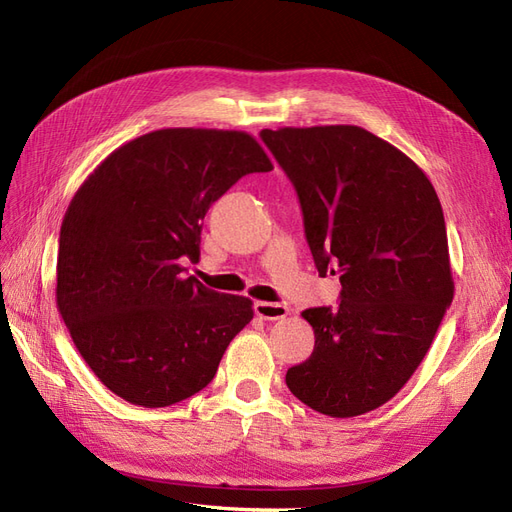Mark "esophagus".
I'll list each match as a JSON object with an SVG mask.
<instances>
[{
    "instance_id": "obj_1",
    "label": "esophagus",
    "mask_w": 512,
    "mask_h": 512,
    "mask_svg": "<svg viewBox=\"0 0 512 512\" xmlns=\"http://www.w3.org/2000/svg\"><path fill=\"white\" fill-rule=\"evenodd\" d=\"M255 313H257V317H261V319L274 321V319L287 317L289 309H287L285 304H279V302H255Z\"/></svg>"
}]
</instances>
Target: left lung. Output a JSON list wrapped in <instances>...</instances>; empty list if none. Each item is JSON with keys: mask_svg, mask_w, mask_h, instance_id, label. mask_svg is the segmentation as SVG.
Instances as JSON below:
<instances>
[{"mask_svg": "<svg viewBox=\"0 0 512 512\" xmlns=\"http://www.w3.org/2000/svg\"><path fill=\"white\" fill-rule=\"evenodd\" d=\"M294 184L317 272H339L337 309L302 311L315 332L287 388L352 418L390 401L429 352L455 296L446 223L410 156L360 126L261 130Z\"/></svg>", "mask_w": 512, "mask_h": 512, "instance_id": "left-lung-1", "label": "left lung"}]
</instances>
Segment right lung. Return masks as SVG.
<instances>
[{"mask_svg": "<svg viewBox=\"0 0 512 512\" xmlns=\"http://www.w3.org/2000/svg\"><path fill=\"white\" fill-rule=\"evenodd\" d=\"M242 130L163 128L111 152L72 197L60 231L55 300L87 367L141 407L206 388L253 302L218 294L199 259L201 221L246 173L270 171Z\"/></svg>", "mask_w": 512, "mask_h": 512, "instance_id": "obj_1", "label": "right lung"}]
</instances>
